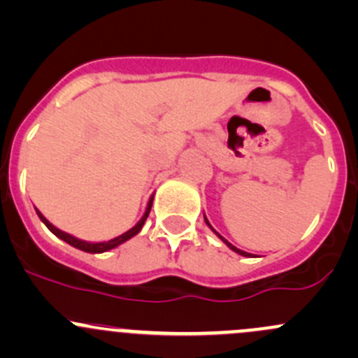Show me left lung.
<instances>
[{"label":"left lung","mask_w":358,"mask_h":358,"mask_svg":"<svg viewBox=\"0 0 358 358\" xmlns=\"http://www.w3.org/2000/svg\"><path fill=\"white\" fill-rule=\"evenodd\" d=\"M206 223H208V225H209V222H208V220H206ZM209 227H211V225H209ZM211 229H213V227H211ZM215 234H216V236H218V237H220V239H222V241H223V243H225V244H227V246H229L230 249H232V251L239 252V255H243V256H249V255H248V252L241 251V249H237L236 246H232V244H230V243H229V241H227V239H223V237H222V236H220V234H218V232H215Z\"/></svg>","instance_id":"obj_1"}]
</instances>
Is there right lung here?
<instances>
[{
	"label": "right lung",
	"instance_id": "add662e5",
	"mask_svg": "<svg viewBox=\"0 0 358 358\" xmlns=\"http://www.w3.org/2000/svg\"><path fill=\"white\" fill-rule=\"evenodd\" d=\"M150 208H152V199L149 201V206H147V211H145V215L142 216V220H140V222L136 223V225L133 227L131 230H128V232H124V234H122V236H119V237H115V239L109 241V243H96V244H92V243H85V241H79V239H76V237L69 236V234L62 232V230L55 229V227H53L52 223H50L48 220H46L45 216H43L41 213H39V211H38V216H39V218H41V222L45 223V225L48 227V229L52 230L53 234H55L57 237H60V239H62V241H66V243H67V244H71V246H74V248L81 249V251H86V252H106V251H109V249H114L115 246H119V244L126 243V241H128V239H131L133 236H136V234H138L140 230H142L143 223H145L147 216H149V213H150Z\"/></svg>",
	"mask_w": 358,
	"mask_h": 358
}]
</instances>
